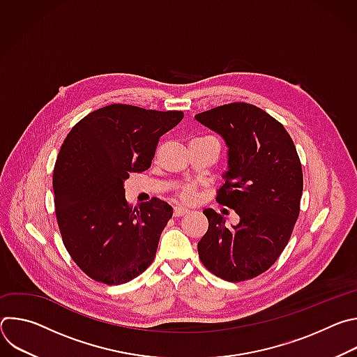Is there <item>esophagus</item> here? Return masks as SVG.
<instances>
[{
  "label": "esophagus",
  "instance_id": "34e87169",
  "mask_svg": "<svg viewBox=\"0 0 357 357\" xmlns=\"http://www.w3.org/2000/svg\"><path fill=\"white\" fill-rule=\"evenodd\" d=\"M189 211L186 209V208H183V206H175L174 208V216L175 218H181V216H183V215H186Z\"/></svg>",
  "mask_w": 357,
  "mask_h": 357
}]
</instances>
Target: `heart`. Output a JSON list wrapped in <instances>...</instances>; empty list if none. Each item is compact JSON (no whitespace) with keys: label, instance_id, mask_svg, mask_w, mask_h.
<instances>
[{"label":"heart","instance_id":"1","mask_svg":"<svg viewBox=\"0 0 357 357\" xmlns=\"http://www.w3.org/2000/svg\"><path fill=\"white\" fill-rule=\"evenodd\" d=\"M179 197H181V200H183V202H190V200H193V197H195V189L192 188V186H183L181 190H179Z\"/></svg>","mask_w":357,"mask_h":357}]
</instances>
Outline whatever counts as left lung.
<instances>
[{
	"instance_id": "1",
	"label": "left lung",
	"mask_w": 357,
	"mask_h": 357,
	"mask_svg": "<svg viewBox=\"0 0 357 357\" xmlns=\"http://www.w3.org/2000/svg\"><path fill=\"white\" fill-rule=\"evenodd\" d=\"M195 119L223 137L229 171L216 200L234 209L238 225L205 209L209 229L197 243L199 259L225 281L266 273L281 256L299 216L303 178L292 138L284 126L248 103H230Z\"/></svg>"
}]
</instances>
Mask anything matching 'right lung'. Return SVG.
Instances as JSON below:
<instances>
[{"label":"right lung","instance_id":"obj_1","mask_svg":"<svg viewBox=\"0 0 357 357\" xmlns=\"http://www.w3.org/2000/svg\"><path fill=\"white\" fill-rule=\"evenodd\" d=\"M182 119L176 110L110 105L65 138L54 169L56 220L72 260L94 281L126 284L154 261L172 208L152 197L132 209L124 181L151 167L160 137Z\"/></svg>","mask_w":357,"mask_h":357}]
</instances>
